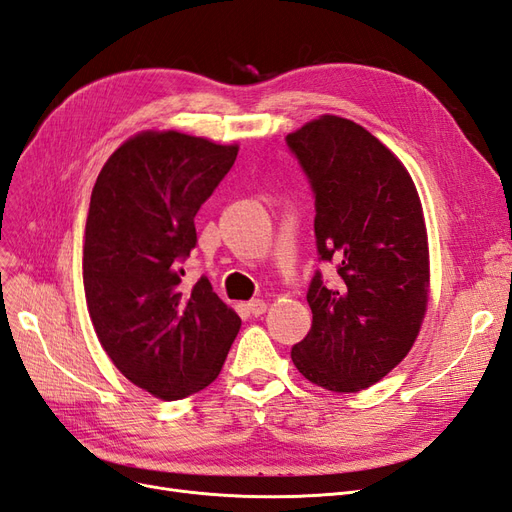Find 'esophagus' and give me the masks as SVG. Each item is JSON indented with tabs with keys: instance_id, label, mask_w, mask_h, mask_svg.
Segmentation results:
<instances>
[{
	"instance_id": "esophagus-1",
	"label": "esophagus",
	"mask_w": 512,
	"mask_h": 512,
	"mask_svg": "<svg viewBox=\"0 0 512 512\" xmlns=\"http://www.w3.org/2000/svg\"><path fill=\"white\" fill-rule=\"evenodd\" d=\"M267 307H269V303L262 301V299H254V301L247 303V309H250L252 316H262L267 312Z\"/></svg>"
}]
</instances>
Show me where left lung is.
<instances>
[{"instance_id": "1", "label": "left lung", "mask_w": 512, "mask_h": 512, "mask_svg": "<svg viewBox=\"0 0 512 512\" xmlns=\"http://www.w3.org/2000/svg\"><path fill=\"white\" fill-rule=\"evenodd\" d=\"M316 194L322 260L307 290L312 329L292 363L316 386L359 393L414 346L429 303V243L421 198L395 153L359 123L320 115L286 136Z\"/></svg>"}]
</instances>
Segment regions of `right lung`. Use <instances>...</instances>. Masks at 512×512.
<instances>
[{"label": "right lung", "instance_id": "right-lung-1", "mask_svg": "<svg viewBox=\"0 0 512 512\" xmlns=\"http://www.w3.org/2000/svg\"><path fill=\"white\" fill-rule=\"evenodd\" d=\"M177 130H143L106 160L91 192L83 284L108 359L138 389L173 401L220 376L241 318L207 277L183 290L194 218L237 160Z\"/></svg>", "mask_w": 512, "mask_h": 512}]
</instances>
